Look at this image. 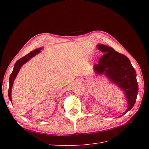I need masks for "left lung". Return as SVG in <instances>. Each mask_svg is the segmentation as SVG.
Listing matches in <instances>:
<instances>
[{
  "mask_svg": "<svg viewBox=\"0 0 149 149\" xmlns=\"http://www.w3.org/2000/svg\"><path fill=\"white\" fill-rule=\"evenodd\" d=\"M97 47L104 54L100 58L98 64L94 65V69L98 74L104 73L111 81L124 91L128 107L124 115L131 110L136 100L138 85L135 70L124 55L104 45H98Z\"/></svg>",
  "mask_w": 149,
  "mask_h": 149,
  "instance_id": "8db88e82",
  "label": "left lung"
}]
</instances>
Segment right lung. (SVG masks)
Segmentation results:
<instances>
[{"label": "right lung", "instance_id": "right-lung-1", "mask_svg": "<svg viewBox=\"0 0 149 149\" xmlns=\"http://www.w3.org/2000/svg\"><path fill=\"white\" fill-rule=\"evenodd\" d=\"M42 49V48H38L35 49L34 51H31L29 54H28L27 55H26L25 56H24L23 57L20 58L19 60H18L16 63H15L14 66V69L13 72L11 73V74L10 75V80H9V83H10V88H9V90H8V97L9 98L11 101V102H12L11 101V89L13 87V82L14 80L15 79V78L16 77L19 70L20 69V68L22 66V65L23 64H25V63H26L31 58H32L33 57H34V56H36V54H37L38 53H39L40 52V50Z\"/></svg>", "mask_w": 149, "mask_h": 149}]
</instances>
